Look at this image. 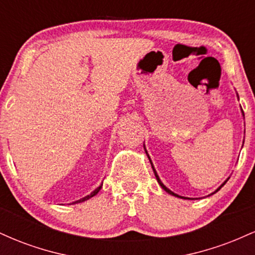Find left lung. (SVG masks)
Masks as SVG:
<instances>
[{"label":"left lung","instance_id":"obj_1","mask_svg":"<svg viewBox=\"0 0 255 255\" xmlns=\"http://www.w3.org/2000/svg\"><path fill=\"white\" fill-rule=\"evenodd\" d=\"M152 169H153V171H154V175H156V178H157L158 183H159V184H160V186H162V188H163V189H164V191H165V192H168V193H169V194H172V195H175V197H178V195H177V194H175V193H172L171 191H169V189H168V188H166V187L164 186V184H163V183H162V181H160V180H159V177H158L157 172H156V170H154V168H153V166H152ZM224 184H225V182H224L223 184H222V186H221V187H219V188L217 189V191H219V189H221V188H222V187H223V186H224Z\"/></svg>","mask_w":255,"mask_h":255}]
</instances>
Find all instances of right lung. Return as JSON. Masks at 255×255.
Returning <instances> with one entry per match:
<instances>
[{"label":"right lung","instance_id":"right-lung-1","mask_svg":"<svg viewBox=\"0 0 255 255\" xmlns=\"http://www.w3.org/2000/svg\"><path fill=\"white\" fill-rule=\"evenodd\" d=\"M101 188H102V186H99L97 189H95V191H93L92 193H91L90 195H87V197H85V198H83V199H80V200H78V201H75V203H83V201H85V200H89L90 198H92V197H95L96 194H97V193L101 191Z\"/></svg>","mask_w":255,"mask_h":255}]
</instances>
